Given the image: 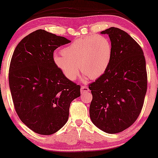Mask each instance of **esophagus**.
Instances as JSON below:
<instances>
[{"label": "esophagus", "mask_w": 158, "mask_h": 158, "mask_svg": "<svg viewBox=\"0 0 158 158\" xmlns=\"http://www.w3.org/2000/svg\"><path fill=\"white\" fill-rule=\"evenodd\" d=\"M89 91V89L88 87H86V86H81V93H84V92H87Z\"/></svg>", "instance_id": "34e87169"}]
</instances>
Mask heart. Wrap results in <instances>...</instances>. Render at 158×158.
<instances>
[{
  "instance_id": "obj_1",
  "label": "heart",
  "mask_w": 158,
  "mask_h": 158,
  "mask_svg": "<svg viewBox=\"0 0 158 158\" xmlns=\"http://www.w3.org/2000/svg\"><path fill=\"white\" fill-rule=\"evenodd\" d=\"M62 52L53 55V62L67 79L74 81L79 68L84 79L94 80L102 76L110 66L113 50L106 36L89 35L74 40Z\"/></svg>"
}]
</instances>
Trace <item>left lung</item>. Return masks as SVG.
<instances>
[{
    "mask_svg": "<svg viewBox=\"0 0 158 158\" xmlns=\"http://www.w3.org/2000/svg\"><path fill=\"white\" fill-rule=\"evenodd\" d=\"M100 33L109 35L113 53L105 73L89 85L93 96L89 116L100 130L116 134L132 125L141 111L146 62L141 48L125 31L110 27Z\"/></svg>",
    "mask_w": 158,
    "mask_h": 158,
    "instance_id": "8db88e82",
    "label": "left lung"
}]
</instances>
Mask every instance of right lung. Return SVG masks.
I'll use <instances>...</instances> for the list:
<instances>
[{
    "instance_id": "add662e5",
    "label": "right lung",
    "mask_w": 158,
    "mask_h": 158,
    "mask_svg": "<svg viewBox=\"0 0 158 158\" xmlns=\"http://www.w3.org/2000/svg\"><path fill=\"white\" fill-rule=\"evenodd\" d=\"M70 41L39 29L26 36L14 50L9 82L19 119L39 135H50L65 125L80 85L67 79L54 62L53 52Z\"/></svg>"
}]
</instances>
